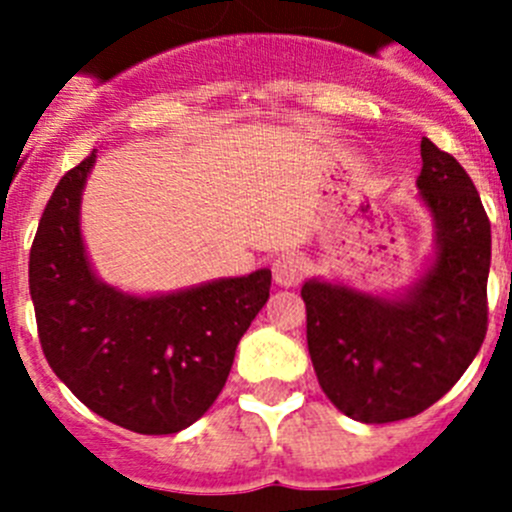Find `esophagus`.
<instances>
[{
    "label": "esophagus",
    "mask_w": 512,
    "mask_h": 512,
    "mask_svg": "<svg viewBox=\"0 0 512 512\" xmlns=\"http://www.w3.org/2000/svg\"><path fill=\"white\" fill-rule=\"evenodd\" d=\"M304 272H307V262H304V257L294 255V252H285V255H280L272 262V275H275L277 285L282 287L299 285Z\"/></svg>",
    "instance_id": "esophagus-1"
}]
</instances>
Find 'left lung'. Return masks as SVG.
Wrapping results in <instances>:
<instances>
[{
	"label": "left lung",
	"mask_w": 512,
	"mask_h": 512,
	"mask_svg": "<svg viewBox=\"0 0 512 512\" xmlns=\"http://www.w3.org/2000/svg\"><path fill=\"white\" fill-rule=\"evenodd\" d=\"M416 185L436 220V262L406 299L309 280L307 347L327 399L361 423L418 416L453 389L488 332L490 220L451 153L421 141Z\"/></svg>",
	"instance_id": "left-lung-1"
}]
</instances>
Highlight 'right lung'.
Here are the masks:
<instances>
[{
  "label": "right lung",
  "mask_w": 512,
  "mask_h": 512,
  "mask_svg": "<svg viewBox=\"0 0 512 512\" xmlns=\"http://www.w3.org/2000/svg\"><path fill=\"white\" fill-rule=\"evenodd\" d=\"M96 151L51 193L29 252V292L46 361L71 394L148 436L198 421L223 391L237 342L270 299L272 272L131 297L91 272L79 205Z\"/></svg>",
  "instance_id": "1"
}]
</instances>
